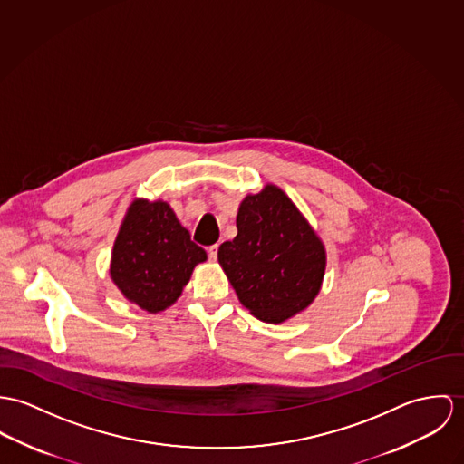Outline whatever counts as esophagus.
I'll return each instance as SVG.
<instances>
[{"instance_id":"obj_1","label":"esophagus","mask_w":464,"mask_h":464,"mask_svg":"<svg viewBox=\"0 0 464 464\" xmlns=\"http://www.w3.org/2000/svg\"><path fill=\"white\" fill-rule=\"evenodd\" d=\"M217 253H218V246H217V244H215V246H209V247H208V256H209V259H211V261H215V259H217Z\"/></svg>"}]
</instances>
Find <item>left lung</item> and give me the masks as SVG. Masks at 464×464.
<instances>
[{"instance_id":"obj_1","label":"left lung","mask_w":464,"mask_h":464,"mask_svg":"<svg viewBox=\"0 0 464 464\" xmlns=\"http://www.w3.org/2000/svg\"><path fill=\"white\" fill-rule=\"evenodd\" d=\"M237 229L218 247V263L240 303L270 324L308 308L322 286L325 247L292 199L265 185L240 203Z\"/></svg>"}]
</instances>
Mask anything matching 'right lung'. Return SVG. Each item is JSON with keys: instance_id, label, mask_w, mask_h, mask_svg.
<instances>
[{"instance_id": "1", "label": "right lung", "mask_w": 464, "mask_h": 464, "mask_svg": "<svg viewBox=\"0 0 464 464\" xmlns=\"http://www.w3.org/2000/svg\"><path fill=\"white\" fill-rule=\"evenodd\" d=\"M207 251L190 240L165 201L135 199L113 244L110 276L139 308L160 313L178 301Z\"/></svg>"}]
</instances>
